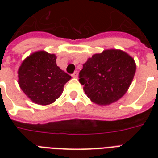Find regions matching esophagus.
<instances>
[{
    "label": "esophagus",
    "instance_id": "esophagus-1",
    "mask_svg": "<svg viewBox=\"0 0 158 158\" xmlns=\"http://www.w3.org/2000/svg\"><path fill=\"white\" fill-rule=\"evenodd\" d=\"M71 76L73 77V78H78V72L75 71L74 73V74H71Z\"/></svg>",
    "mask_w": 158,
    "mask_h": 158
}]
</instances>
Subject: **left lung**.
Instances as JSON below:
<instances>
[{"label": "left lung", "instance_id": "8db88e82", "mask_svg": "<svg viewBox=\"0 0 158 158\" xmlns=\"http://www.w3.org/2000/svg\"><path fill=\"white\" fill-rule=\"evenodd\" d=\"M136 71V64L128 53L107 49L89 58L79 72V82L93 102L111 104L128 91Z\"/></svg>", "mask_w": 158, "mask_h": 158}]
</instances>
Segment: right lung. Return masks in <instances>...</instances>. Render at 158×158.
Returning <instances> with one entry per match:
<instances>
[{"mask_svg": "<svg viewBox=\"0 0 158 158\" xmlns=\"http://www.w3.org/2000/svg\"><path fill=\"white\" fill-rule=\"evenodd\" d=\"M18 83L34 103L49 105L61 95L71 76L56 65V56L45 51L32 53L18 69Z\"/></svg>", "mask_w": 158, "mask_h": 158, "instance_id": "1", "label": "right lung"}]
</instances>
